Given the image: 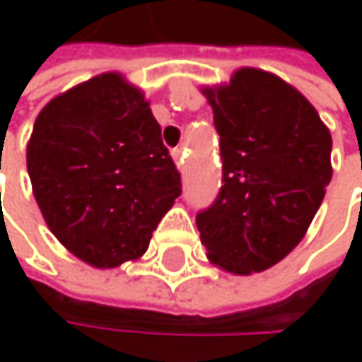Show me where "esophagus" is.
Segmentation results:
<instances>
[{"label":"esophagus","instance_id":"obj_1","mask_svg":"<svg viewBox=\"0 0 362 362\" xmlns=\"http://www.w3.org/2000/svg\"><path fill=\"white\" fill-rule=\"evenodd\" d=\"M184 155H186V153H184V148H174V151H172V159H174V163H176V165H178V168H184Z\"/></svg>","mask_w":362,"mask_h":362}]
</instances>
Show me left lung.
Listing matches in <instances>:
<instances>
[{
  "label": "left lung",
  "mask_w": 362,
  "mask_h": 362,
  "mask_svg": "<svg viewBox=\"0 0 362 362\" xmlns=\"http://www.w3.org/2000/svg\"><path fill=\"white\" fill-rule=\"evenodd\" d=\"M220 134L222 188L197 214L211 264L233 274L262 272L306 235L331 182V134L287 81L239 69L201 90Z\"/></svg>",
  "instance_id": "obj_1"
}]
</instances>
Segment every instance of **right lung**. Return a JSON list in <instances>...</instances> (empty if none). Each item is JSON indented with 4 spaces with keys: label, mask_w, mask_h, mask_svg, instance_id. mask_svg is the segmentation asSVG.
<instances>
[{
    "label": "right lung",
    "mask_w": 362,
    "mask_h": 362,
    "mask_svg": "<svg viewBox=\"0 0 362 362\" xmlns=\"http://www.w3.org/2000/svg\"><path fill=\"white\" fill-rule=\"evenodd\" d=\"M27 170L47 228L94 268L142 257L182 192L157 119L121 73L96 75L41 109Z\"/></svg>",
    "instance_id": "obj_1"
}]
</instances>
